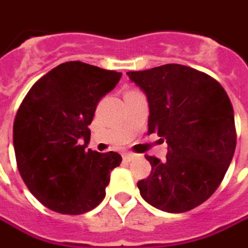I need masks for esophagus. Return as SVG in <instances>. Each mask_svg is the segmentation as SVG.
Wrapping results in <instances>:
<instances>
[{"label":"esophagus","mask_w":248,"mask_h":248,"mask_svg":"<svg viewBox=\"0 0 248 248\" xmlns=\"http://www.w3.org/2000/svg\"><path fill=\"white\" fill-rule=\"evenodd\" d=\"M123 158H124V161H131V159L135 158V154H132V153H124L123 154Z\"/></svg>","instance_id":"1"}]
</instances>
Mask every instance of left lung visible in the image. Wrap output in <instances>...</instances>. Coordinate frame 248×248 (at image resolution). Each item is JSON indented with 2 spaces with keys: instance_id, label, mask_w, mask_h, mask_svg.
I'll list each match as a JSON object with an SVG mask.
<instances>
[{
  "instance_id": "left-lung-1",
  "label": "left lung",
  "mask_w": 248,
  "mask_h": 248,
  "mask_svg": "<svg viewBox=\"0 0 248 248\" xmlns=\"http://www.w3.org/2000/svg\"><path fill=\"white\" fill-rule=\"evenodd\" d=\"M149 102V134L168 143L167 158H146L151 173L138 182L149 205L184 213L203 203L222 182L236 147L233 108L209 75L167 64L127 72Z\"/></svg>"
}]
</instances>
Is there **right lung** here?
Here are the masks:
<instances>
[{
  "mask_svg": "<svg viewBox=\"0 0 248 248\" xmlns=\"http://www.w3.org/2000/svg\"><path fill=\"white\" fill-rule=\"evenodd\" d=\"M120 72L80 61L53 68L28 91L13 123L20 176L42 205L61 214H81L105 198L119 153L86 149L98 102Z\"/></svg>",
  "mask_w": 248,
  "mask_h": 248,
  "instance_id": "1",
  "label": "right lung"
}]
</instances>
